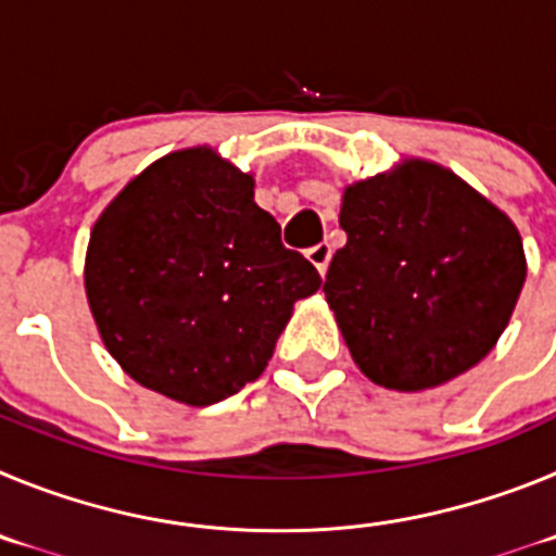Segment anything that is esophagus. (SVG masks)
Returning <instances> with one entry per match:
<instances>
[{"label": "esophagus", "mask_w": 556, "mask_h": 556, "mask_svg": "<svg viewBox=\"0 0 556 556\" xmlns=\"http://www.w3.org/2000/svg\"><path fill=\"white\" fill-rule=\"evenodd\" d=\"M306 258L314 264V267L320 269V275H326L328 262H331V244H328V242L314 244V248L306 250Z\"/></svg>", "instance_id": "34e87169"}]
</instances>
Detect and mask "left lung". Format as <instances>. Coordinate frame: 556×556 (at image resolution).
<instances>
[{"label": "left lung", "mask_w": 556, "mask_h": 556, "mask_svg": "<svg viewBox=\"0 0 556 556\" xmlns=\"http://www.w3.org/2000/svg\"><path fill=\"white\" fill-rule=\"evenodd\" d=\"M326 301L372 384L420 392L495 348L527 281L513 219L445 166L406 159L345 186Z\"/></svg>", "instance_id": "1"}]
</instances>
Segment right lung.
I'll list each match as a JSON object with an SVG mask.
<instances>
[{"instance_id": "1", "label": "right lung", "mask_w": 556, "mask_h": 556, "mask_svg": "<svg viewBox=\"0 0 556 556\" xmlns=\"http://www.w3.org/2000/svg\"><path fill=\"white\" fill-rule=\"evenodd\" d=\"M253 189V172L186 147L139 172L91 228L97 331L132 381L178 404H217L262 376L294 303L323 283Z\"/></svg>"}]
</instances>
